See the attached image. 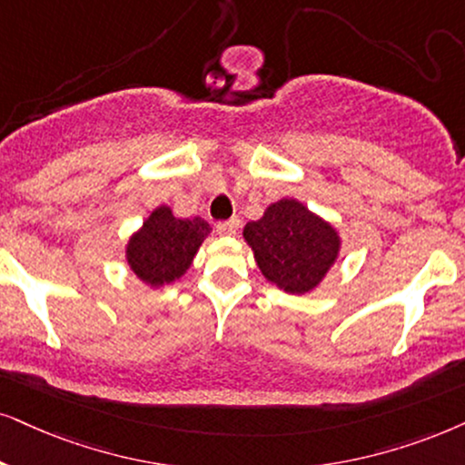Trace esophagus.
Wrapping results in <instances>:
<instances>
[{
  "instance_id": "1",
  "label": "esophagus",
  "mask_w": 465,
  "mask_h": 465,
  "mask_svg": "<svg viewBox=\"0 0 465 465\" xmlns=\"http://www.w3.org/2000/svg\"><path fill=\"white\" fill-rule=\"evenodd\" d=\"M240 221L238 219H229V221H221L216 223V232L223 233V236H236Z\"/></svg>"
}]
</instances>
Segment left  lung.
<instances>
[{"instance_id": "obj_1", "label": "left lung", "mask_w": 465, "mask_h": 465, "mask_svg": "<svg viewBox=\"0 0 465 465\" xmlns=\"http://www.w3.org/2000/svg\"><path fill=\"white\" fill-rule=\"evenodd\" d=\"M242 236L262 274L290 293L315 290L341 249L337 229L298 199L270 203L260 221L246 223Z\"/></svg>"}]
</instances>
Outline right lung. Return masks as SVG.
<instances>
[{
  "mask_svg": "<svg viewBox=\"0 0 465 465\" xmlns=\"http://www.w3.org/2000/svg\"><path fill=\"white\" fill-rule=\"evenodd\" d=\"M203 219H178L169 205H158L126 244V262L137 279L163 287L184 276L210 233Z\"/></svg>",
  "mask_w": 465,
  "mask_h": 465,
  "instance_id": "right-lung-1",
  "label": "right lung"
}]
</instances>
